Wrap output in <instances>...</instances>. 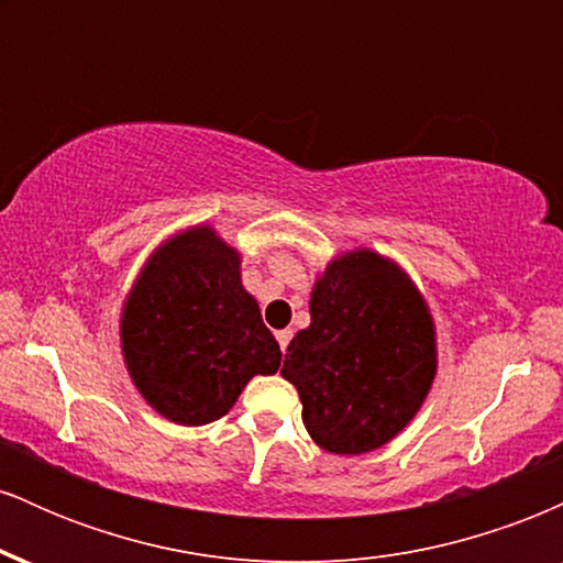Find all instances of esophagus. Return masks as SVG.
Here are the masks:
<instances>
[{
    "mask_svg": "<svg viewBox=\"0 0 563 563\" xmlns=\"http://www.w3.org/2000/svg\"><path fill=\"white\" fill-rule=\"evenodd\" d=\"M290 339H294V331H288V328H286V331H277V344H280L283 354H286Z\"/></svg>",
    "mask_w": 563,
    "mask_h": 563,
    "instance_id": "1",
    "label": "esophagus"
}]
</instances>
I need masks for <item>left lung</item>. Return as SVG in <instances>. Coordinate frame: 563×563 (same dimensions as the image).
Segmentation results:
<instances>
[{
  "label": "left lung",
  "instance_id": "obj_1",
  "mask_svg": "<svg viewBox=\"0 0 563 563\" xmlns=\"http://www.w3.org/2000/svg\"><path fill=\"white\" fill-rule=\"evenodd\" d=\"M309 314L280 371L299 391L309 437L335 455L380 448L434 380V325L421 294L384 256L354 251L320 277Z\"/></svg>",
  "mask_w": 563,
  "mask_h": 563
}]
</instances>
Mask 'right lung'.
<instances>
[{
  "label": "right lung",
  "mask_w": 563,
  "mask_h": 563,
  "mask_svg": "<svg viewBox=\"0 0 563 563\" xmlns=\"http://www.w3.org/2000/svg\"><path fill=\"white\" fill-rule=\"evenodd\" d=\"M235 251L209 228L174 238L129 294L121 344L134 386L164 418H222L256 373L273 376L280 346L245 294Z\"/></svg>",
  "instance_id": "add662e5"
}]
</instances>
